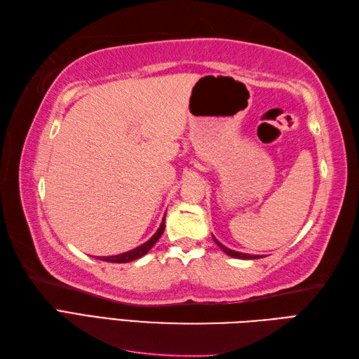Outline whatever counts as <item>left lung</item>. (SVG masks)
I'll use <instances>...</instances> for the list:
<instances>
[{
	"label": "left lung",
	"mask_w": 359,
	"mask_h": 359,
	"mask_svg": "<svg viewBox=\"0 0 359 359\" xmlns=\"http://www.w3.org/2000/svg\"><path fill=\"white\" fill-rule=\"evenodd\" d=\"M213 239L217 243V247H219L225 252V255H229L230 257H236V259H259V256H251V255H245V252H239V251H234V250L226 248L225 245H222L221 242H217L216 238H213Z\"/></svg>",
	"instance_id": "left-lung-1"
}]
</instances>
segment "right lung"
Listing matches in <instances>:
<instances>
[{
  "mask_svg": "<svg viewBox=\"0 0 359 359\" xmlns=\"http://www.w3.org/2000/svg\"><path fill=\"white\" fill-rule=\"evenodd\" d=\"M164 219H165V215H164V217H163V222H161V225H160V229L156 230V233L152 236V238L147 241V242H144L143 245H140V247H137V248H134V250H130V251H126V252H121V255H117V256H108V257H97V259H100V260H103V262H112V264H126V262H133V260H135V259H140L142 256H144L147 251H149L154 245H155V242L158 241L160 238H161V234H163V231H164Z\"/></svg>",
  "mask_w": 359,
  "mask_h": 359,
  "instance_id": "obj_1",
  "label": "right lung"
}]
</instances>
